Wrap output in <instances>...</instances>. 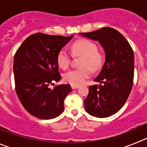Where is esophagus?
Returning a JSON list of instances; mask_svg holds the SVG:
<instances>
[{
    "label": "esophagus",
    "instance_id": "obj_1",
    "mask_svg": "<svg viewBox=\"0 0 147 147\" xmlns=\"http://www.w3.org/2000/svg\"><path fill=\"white\" fill-rule=\"evenodd\" d=\"M71 88H72V89H77V88H79V86H78V85H71Z\"/></svg>",
    "mask_w": 147,
    "mask_h": 147
}]
</instances>
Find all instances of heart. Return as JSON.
Returning <instances> with one entry per match:
<instances>
[{
    "mask_svg": "<svg viewBox=\"0 0 147 147\" xmlns=\"http://www.w3.org/2000/svg\"><path fill=\"white\" fill-rule=\"evenodd\" d=\"M73 56L82 57L80 65L82 67L71 70L64 75V80L71 85H80L91 74V70L97 71L103 64V56L97 51L96 45L88 39H80L72 44ZM57 62L62 69H67L71 62V56L65 49L58 53Z\"/></svg>",
    "mask_w": 147,
    "mask_h": 147,
    "instance_id": "obj_1",
    "label": "heart"
}]
</instances>
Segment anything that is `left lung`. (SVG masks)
Here are the masks:
<instances>
[{"label": "left lung", "instance_id": "obj_1", "mask_svg": "<svg viewBox=\"0 0 147 147\" xmlns=\"http://www.w3.org/2000/svg\"><path fill=\"white\" fill-rule=\"evenodd\" d=\"M80 34L98 41L105 52L103 67L93 80L100 85L89 87V93L84 101L85 110L95 117H109L124 106L132 90L133 50L125 37L110 27Z\"/></svg>", "mask_w": 147, "mask_h": 147}]
</instances>
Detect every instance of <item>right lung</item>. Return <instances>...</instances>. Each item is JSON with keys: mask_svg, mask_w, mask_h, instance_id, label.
<instances>
[{"mask_svg": "<svg viewBox=\"0 0 147 147\" xmlns=\"http://www.w3.org/2000/svg\"><path fill=\"white\" fill-rule=\"evenodd\" d=\"M33 34L18 48L14 57L15 90L27 112L40 119H51L64 111V100L72 90L70 85H50L61 79L58 53L73 38Z\"/></svg>", "mask_w": 147, "mask_h": 147, "instance_id": "1", "label": "right lung"}]
</instances>
